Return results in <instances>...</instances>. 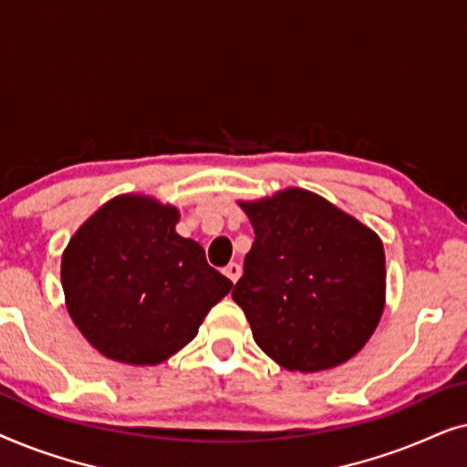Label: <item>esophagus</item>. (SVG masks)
I'll use <instances>...</instances> for the list:
<instances>
[{
  "label": "esophagus",
  "mask_w": 467,
  "mask_h": 467,
  "mask_svg": "<svg viewBox=\"0 0 467 467\" xmlns=\"http://www.w3.org/2000/svg\"><path fill=\"white\" fill-rule=\"evenodd\" d=\"M223 272H225V276L232 280V283H235V280H238L240 274H242V265L240 264H229Z\"/></svg>",
  "instance_id": "34e87169"
}]
</instances>
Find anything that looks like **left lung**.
Wrapping results in <instances>:
<instances>
[{"label": "left lung", "instance_id": "left-lung-1", "mask_svg": "<svg viewBox=\"0 0 467 467\" xmlns=\"http://www.w3.org/2000/svg\"><path fill=\"white\" fill-rule=\"evenodd\" d=\"M254 229L232 297L257 347L286 369L348 361L385 308V251L372 229L304 189L240 203Z\"/></svg>", "mask_w": 467, "mask_h": 467}]
</instances>
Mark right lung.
<instances>
[{
	"label": "right lung",
	"mask_w": 467,
	"mask_h": 467,
	"mask_svg": "<svg viewBox=\"0 0 467 467\" xmlns=\"http://www.w3.org/2000/svg\"><path fill=\"white\" fill-rule=\"evenodd\" d=\"M178 210L120 195L63 253L61 285L82 336L114 361L155 366L181 350L234 283L176 234Z\"/></svg>",
	"instance_id": "obj_1"
}]
</instances>
